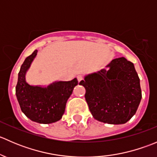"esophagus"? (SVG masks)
<instances>
[{"label": "esophagus", "instance_id": "1", "mask_svg": "<svg viewBox=\"0 0 157 157\" xmlns=\"http://www.w3.org/2000/svg\"><path fill=\"white\" fill-rule=\"evenodd\" d=\"M77 80H78V82H80L83 79V77L81 75V74H79V75L77 76Z\"/></svg>", "mask_w": 157, "mask_h": 157}]
</instances>
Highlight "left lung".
<instances>
[{
  "mask_svg": "<svg viewBox=\"0 0 157 157\" xmlns=\"http://www.w3.org/2000/svg\"><path fill=\"white\" fill-rule=\"evenodd\" d=\"M102 69L87 74L80 85L95 119L112 124H124L137 112L142 98L134 65L125 58H115Z\"/></svg>",
  "mask_w": 157,
  "mask_h": 157,
  "instance_id": "8db88e82",
  "label": "left lung"
}]
</instances>
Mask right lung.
Segmentation results:
<instances>
[{
	"instance_id": "obj_1",
	"label": "right lung",
	"mask_w": 157,
	"mask_h": 157,
	"mask_svg": "<svg viewBox=\"0 0 157 157\" xmlns=\"http://www.w3.org/2000/svg\"><path fill=\"white\" fill-rule=\"evenodd\" d=\"M37 52L35 50L25 59L20 67L16 96L22 112L31 121L51 124L62 118L67 99L78 81L74 78L71 81L53 82L47 86L29 84L26 80V74Z\"/></svg>"
}]
</instances>
